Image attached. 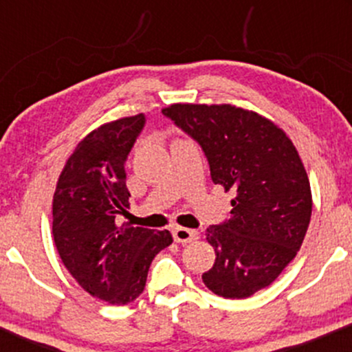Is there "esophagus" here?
Instances as JSON below:
<instances>
[{"label":"esophagus","mask_w":352,"mask_h":352,"mask_svg":"<svg viewBox=\"0 0 352 352\" xmlns=\"http://www.w3.org/2000/svg\"><path fill=\"white\" fill-rule=\"evenodd\" d=\"M197 238V232H193V230H188V228H184V227H177L173 230V240L177 241V243H190V241H193Z\"/></svg>","instance_id":"1"}]
</instances>
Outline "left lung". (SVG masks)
Here are the masks:
<instances>
[{
	"mask_svg": "<svg viewBox=\"0 0 352 352\" xmlns=\"http://www.w3.org/2000/svg\"><path fill=\"white\" fill-rule=\"evenodd\" d=\"M162 112L201 145L212 180L235 193L230 220L207 230L217 258L201 280L218 296H252L280 276L308 232L313 197L300 153L248 109L179 102Z\"/></svg>",
	"mask_w": 352,
	"mask_h": 352,
	"instance_id": "left-lung-1",
	"label": "left lung"
}]
</instances>
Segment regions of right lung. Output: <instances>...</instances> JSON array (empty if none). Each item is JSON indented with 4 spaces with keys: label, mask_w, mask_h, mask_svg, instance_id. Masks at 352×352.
Returning a JSON list of instances; mask_svg holds the SVG:
<instances>
[{
    "label": "right lung",
    "mask_w": 352,
    "mask_h": 352,
    "mask_svg": "<svg viewBox=\"0 0 352 352\" xmlns=\"http://www.w3.org/2000/svg\"><path fill=\"white\" fill-rule=\"evenodd\" d=\"M145 122L142 114L102 124L76 145L52 197V236L80 288L109 305L144 292L155 254L172 243L168 230L117 225L129 207L125 159Z\"/></svg>",
    "instance_id": "obj_1"
}]
</instances>
